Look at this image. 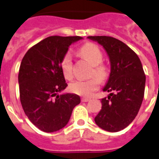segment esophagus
<instances>
[{"mask_svg":"<svg viewBox=\"0 0 159 159\" xmlns=\"http://www.w3.org/2000/svg\"><path fill=\"white\" fill-rule=\"evenodd\" d=\"M82 102H88V101H90V99H88V98H82Z\"/></svg>","mask_w":159,"mask_h":159,"instance_id":"obj_1","label":"esophagus"}]
</instances>
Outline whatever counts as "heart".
<instances>
[{
  "label": "heart",
  "mask_w": 159,
  "mask_h": 159,
  "mask_svg": "<svg viewBox=\"0 0 159 159\" xmlns=\"http://www.w3.org/2000/svg\"><path fill=\"white\" fill-rule=\"evenodd\" d=\"M79 54L93 66L91 76L97 77L100 81H104L106 79L109 74L108 69L101 64L103 60V53L96 45L86 43L80 48ZM60 67L64 77L66 79H71L73 77V65L69 53L64 55L60 63ZM97 79L93 77L89 80H77L70 84L69 87L71 91L82 96L90 97L100 86V82Z\"/></svg>",
  "instance_id": "1"
}]
</instances>
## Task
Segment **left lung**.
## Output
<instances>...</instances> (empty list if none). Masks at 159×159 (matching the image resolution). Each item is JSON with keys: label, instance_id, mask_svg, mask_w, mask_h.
Segmentation results:
<instances>
[{"label": "left lung", "instance_id": "left-lung-1", "mask_svg": "<svg viewBox=\"0 0 159 159\" xmlns=\"http://www.w3.org/2000/svg\"><path fill=\"white\" fill-rule=\"evenodd\" d=\"M87 38L103 46L110 62L109 79L103 88L110 94L101 99L102 108L95 122L105 131L117 132L131 124L142 104L146 80L142 64L133 50L114 37Z\"/></svg>", "mask_w": 159, "mask_h": 159}]
</instances>
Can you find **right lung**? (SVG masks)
Listing matches in <instances>:
<instances>
[{
    "label": "right lung",
    "mask_w": 159,
    "mask_h": 159,
    "mask_svg": "<svg viewBox=\"0 0 159 159\" xmlns=\"http://www.w3.org/2000/svg\"><path fill=\"white\" fill-rule=\"evenodd\" d=\"M81 37L52 36L33 46L19 68L20 102L28 119L45 132L57 131L68 124L79 95H59L67 87L60 63L69 46Z\"/></svg>",
    "instance_id": "1"
}]
</instances>
